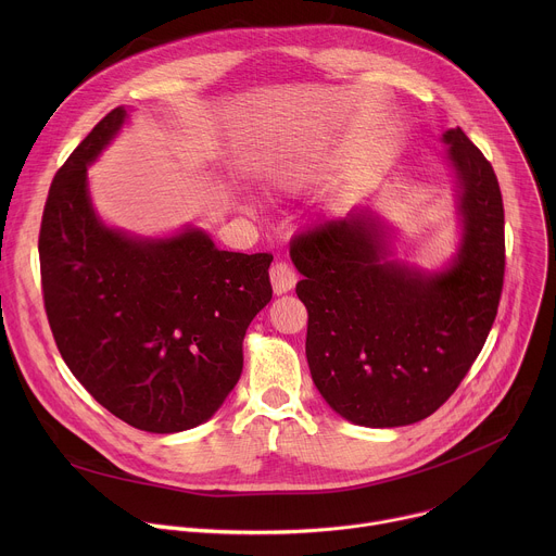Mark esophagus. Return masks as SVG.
Returning a JSON list of instances; mask_svg holds the SVG:
<instances>
[{"label":"esophagus","mask_w":556,"mask_h":556,"mask_svg":"<svg viewBox=\"0 0 556 556\" xmlns=\"http://www.w3.org/2000/svg\"><path fill=\"white\" fill-rule=\"evenodd\" d=\"M270 283L275 294H286L296 286V273L286 262H277L270 266Z\"/></svg>","instance_id":"1"}]
</instances>
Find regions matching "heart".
Instances as JSON below:
<instances>
[{"label":"heart","mask_w":556,"mask_h":556,"mask_svg":"<svg viewBox=\"0 0 556 556\" xmlns=\"http://www.w3.org/2000/svg\"><path fill=\"white\" fill-rule=\"evenodd\" d=\"M296 180V174H294V169H286L283 174H279V178H277V182L279 185H283V187H288V185H292Z\"/></svg>","instance_id":"heart-1"}]
</instances>
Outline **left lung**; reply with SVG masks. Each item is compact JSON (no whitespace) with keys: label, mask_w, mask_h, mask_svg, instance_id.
Here are the masks:
<instances>
[{"label":"left lung","mask_w":556,"mask_h":556,"mask_svg":"<svg viewBox=\"0 0 556 556\" xmlns=\"http://www.w3.org/2000/svg\"><path fill=\"white\" fill-rule=\"evenodd\" d=\"M442 140L455 169L464 237L438 275L389 255L387 230L369 208L326 219L294 237L303 279L305 356L326 403L361 427H405L429 418L482 352L504 286V202L484 153L455 127Z\"/></svg>","instance_id":"8db88e82"}]
</instances>
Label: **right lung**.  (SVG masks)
Returning a JSON list of instances; mask_svg holds the SVG:
<instances>
[{
	"instance_id": "1",
	"label": "right lung",
	"mask_w": 556,
	"mask_h": 556,
	"mask_svg": "<svg viewBox=\"0 0 556 556\" xmlns=\"http://www.w3.org/2000/svg\"><path fill=\"white\" fill-rule=\"evenodd\" d=\"M112 110L56 172L39 230L41 290L56 348L110 414L149 433L206 422L240 380L242 341L270 301L268 253L215 249L200 228L140 240L108 228L88 165L125 123Z\"/></svg>"
}]
</instances>
